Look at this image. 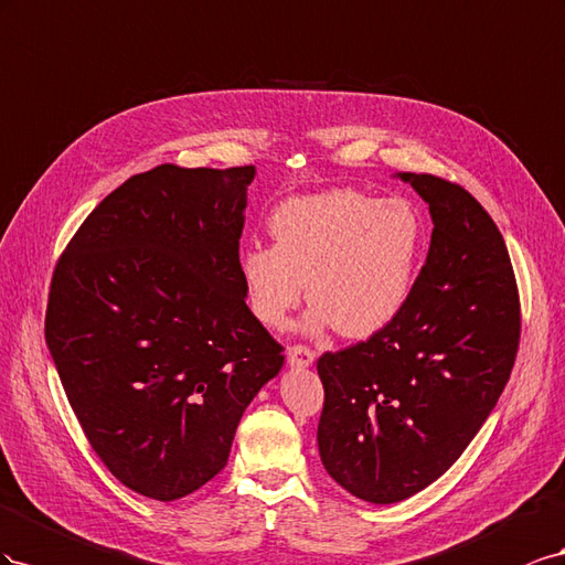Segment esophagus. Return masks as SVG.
I'll use <instances>...</instances> for the list:
<instances>
[{"label": "esophagus", "instance_id": "34e87169", "mask_svg": "<svg viewBox=\"0 0 565 565\" xmlns=\"http://www.w3.org/2000/svg\"><path fill=\"white\" fill-rule=\"evenodd\" d=\"M286 358L291 366H310L315 362V352L308 345H291L286 352Z\"/></svg>", "mask_w": 565, "mask_h": 565}]
</instances>
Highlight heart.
Masks as SVG:
<instances>
[{"label":"heart","instance_id":"1","mask_svg":"<svg viewBox=\"0 0 565 565\" xmlns=\"http://www.w3.org/2000/svg\"><path fill=\"white\" fill-rule=\"evenodd\" d=\"M269 232L274 246L241 253L250 312L265 327L286 324L305 281L312 331L333 324L341 335L366 338L405 308L424 248V222L407 201L331 189L281 203Z\"/></svg>","mask_w":565,"mask_h":565}]
</instances>
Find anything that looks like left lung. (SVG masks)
<instances>
[{
    "label": "left lung",
    "mask_w": 565,
    "mask_h": 565,
    "mask_svg": "<svg viewBox=\"0 0 565 565\" xmlns=\"http://www.w3.org/2000/svg\"><path fill=\"white\" fill-rule=\"evenodd\" d=\"M399 177L433 217L426 265L388 327L317 360L321 463L372 504L402 502L461 457L521 343L519 286L486 207L443 177Z\"/></svg>",
    "instance_id": "8db88e82"
}]
</instances>
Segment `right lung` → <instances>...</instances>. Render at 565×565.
I'll return each instance as SVG.
<instances>
[{
    "label": "right lung",
    "instance_id": "right-lung-1",
    "mask_svg": "<svg viewBox=\"0 0 565 565\" xmlns=\"http://www.w3.org/2000/svg\"><path fill=\"white\" fill-rule=\"evenodd\" d=\"M255 168L158 166L61 253L44 338L92 449L125 488L191 494L230 459L284 345L246 305L238 238Z\"/></svg>",
    "mask_w": 565,
    "mask_h": 565
}]
</instances>
